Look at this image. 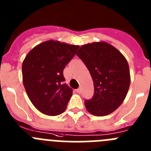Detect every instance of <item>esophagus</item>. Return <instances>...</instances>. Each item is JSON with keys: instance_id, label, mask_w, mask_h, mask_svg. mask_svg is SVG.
<instances>
[{"instance_id": "esophagus-1", "label": "esophagus", "mask_w": 151, "mask_h": 151, "mask_svg": "<svg viewBox=\"0 0 151 151\" xmlns=\"http://www.w3.org/2000/svg\"><path fill=\"white\" fill-rule=\"evenodd\" d=\"M81 91H82V89L80 88H78V89H76V92L77 93H78V94H79V93H81Z\"/></svg>"}]
</instances>
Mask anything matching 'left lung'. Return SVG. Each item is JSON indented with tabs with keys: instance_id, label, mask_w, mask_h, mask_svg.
<instances>
[{
	"instance_id": "left-lung-1",
	"label": "left lung",
	"mask_w": 151,
	"mask_h": 151,
	"mask_svg": "<svg viewBox=\"0 0 151 151\" xmlns=\"http://www.w3.org/2000/svg\"><path fill=\"white\" fill-rule=\"evenodd\" d=\"M76 55L87 66L94 82V95L85 101L87 110L97 116L113 113L122 104L130 85L125 57L104 41L82 45Z\"/></svg>"
}]
</instances>
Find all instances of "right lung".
<instances>
[{"label": "right lung", "instance_id": "add662e5", "mask_svg": "<svg viewBox=\"0 0 151 151\" xmlns=\"http://www.w3.org/2000/svg\"><path fill=\"white\" fill-rule=\"evenodd\" d=\"M79 46L47 41L29 52L22 63V82L31 102L41 113H63L73 95L65 82L63 69Z\"/></svg>", "mask_w": 151, "mask_h": 151}]
</instances>
